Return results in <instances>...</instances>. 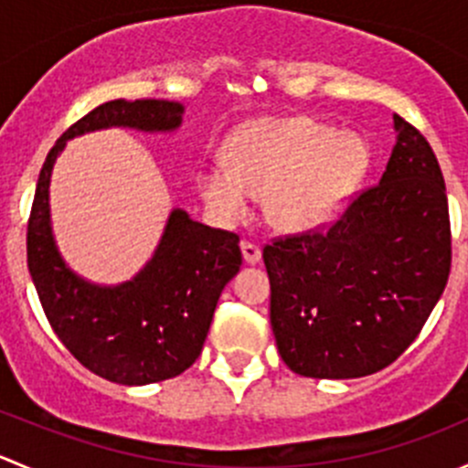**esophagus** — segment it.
Here are the masks:
<instances>
[{"label": "esophagus", "instance_id": "34e87169", "mask_svg": "<svg viewBox=\"0 0 468 468\" xmlns=\"http://www.w3.org/2000/svg\"><path fill=\"white\" fill-rule=\"evenodd\" d=\"M239 247H242V258H244V262H247V264L261 262L262 251H261V247H258V244L242 242V244H239Z\"/></svg>", "mask_w": 468, "mask_h": 468}]
</instances>
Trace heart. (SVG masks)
Segmentation results:
<instances>
[{
  "label": "heart",
  "mask_w": 468,
  "mask_h": 468,
  "mask_svg": "<svg viewBox=\"0 0 468 468\" xmlns=\"http://www.w3.org/2000/svg\"><path fill=\"white\" fill-rule=\"evenodd\" d=\"M369 169L357 135L313 117H262L229 143V165L206 163L197 187L221 224H239L264 199V215L282 233H314L337 219Z\"/></svg>",
  "instance_id": "1"
}]
</instances>
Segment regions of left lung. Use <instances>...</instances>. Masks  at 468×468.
<instances>
[{"mask_svg":"<svg viewBox=\"0 0 468 468\" xmlns=\"http://www.w3.org/2000/svg\"><path fill=\"white\" fill-rule=\"evenodd\" d=\"M396 144L378 186L328 233L262 249L273 337L305 378H362L389 367L421 333L451 271V221L428 140L394 115Z\"/></svg>","mask_w":468,"mask_h":468,"instance_id":"obj_1","label":"left lung"}]
</instances>
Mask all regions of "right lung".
<instances>
[{
	"mask_svg": "<svg viewBox=\"0 0 468 468\" xmlns=\"http://www.w3.org/2000/svg\"><path fill=\"white\" fill-rule=\"evenodd\" d=\"M183 103L115 99L69 126L37 176L27 229V262L51 328L86 369L117 385H149L195 365L226 282L239 271V238L210 229L174 207L151 261L131 281L94 285L60 256L51 230L49 183L65 143L122 126L169 133L183 122Z\"/></svg>",
	"mask_w": 468,
	"mask_h": 468,
	"instance_id": "1",
	"label": "right lung"
}]
</instances>
